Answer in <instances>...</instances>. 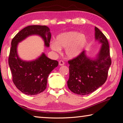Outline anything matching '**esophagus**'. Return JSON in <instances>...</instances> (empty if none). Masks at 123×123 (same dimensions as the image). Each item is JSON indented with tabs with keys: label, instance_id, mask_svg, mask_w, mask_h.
<instances>
[{
	"label": "esophagus",
	"instance_id": "obj_1",
	"mask_svg": "<svg viewBox=\"0 0 123 123\" xmlns=\"http://www.w3.org/2000/svg\"><path fill=\"white\" fill-rule=\"evenodd\" d=\"M58 63H59L60 66H63L65 65V62H64L63 61H62V60H60V61H59Z\"/></svg>",
	"mask_w": 123,
	"mask_h": 123
}]
</instances>
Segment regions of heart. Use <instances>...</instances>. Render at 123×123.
<instances>
[{
	"label": "heart",
	"instance_id": "1",
	"mask_svg": "<svg viewBox=\"0 0 123 123\" xmlns=\"http://www.w3.org/2000/svg\"><path fill=\"white\" fill-rule=\"evenodd\" d=\"M87 44V38L83 34L75 31L63 32L56 37V42L51 43L53 51L60 52L61 48H66V54L69 58L77 57L81 53Z\"/></svg>",
	"mask_w": 123,
	"mask_h": 123
}]
</instances>
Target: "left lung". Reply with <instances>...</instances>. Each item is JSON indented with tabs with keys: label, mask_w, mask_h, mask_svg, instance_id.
<instances>
[{
	"label": "left lung",
	"mask_w": 123,
	"mask_h": 123,
	"mask_svg": "<svg viewBox=\"0 0 123 123\" xmlns=\"http://www.w3.org/2000/svg\"><path fill=\"white\" fill-rule=\"evenodd\" d=\"M95 38L102 43L97 57L91 60L83 51L78 56L68 61L69 78L67 85L72 92L85 95L93 92L106 82L111 65L108 40L95 27Z\"/></svg>",
	"instance_id": "left-lung-1"
}]
</instances>
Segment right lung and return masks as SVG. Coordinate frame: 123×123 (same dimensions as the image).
Masks as SVG:
<instances>
[{"label": "right lung", "mask_w": 123, "mask_h": 123, "mask_svg": "<svg viewBox=\"0 0 123 123\" xmlns=\"http://www.w3.org/2000/svg\"><path fill=\"white\" fill-rule=\"evenodd\" d=\"M37 34L43 39L45 45H50L51 35L46 26L33 25L25 27L17 33L11 41L9 56V65L15 86L23 93L34 95L45 90L48 76L58 65L56 60H51L43 54L33 61H24L18 57L17 46L19 42L29 36Z\"/></svg>", "instance_id": "right-lung-1"}]
</instances>
